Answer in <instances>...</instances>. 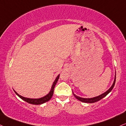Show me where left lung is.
Here are the masks:
<instances>
[{"label":"left lung","mask_w":126,"mask_h":126,"mask_svg":"<svg viewBox=\"0 0 126 126\" xmlns=\"http://www.w3.org/2000/svg\"><path fill=\"white\" fill-rule=\"evenodd\" d=\"M115 82H116V74H115V76H114V81H113V84H112V85H111V86L110 87V88L106 92H105V93L101 94L100 95L96 96V97H91V98H83V97H79V96H78L76 95L75 94H74L73 91H72V93H73V94H74V96H75L76 98H77L78 100H80V102H84V103H94V102H97V101L100 100L102 99H103V97H105V96H106V95H108V94H109L110 92L111 91V90L113 89V88H114V84H115Z\"/></svg>","instance_id":"1"}]
</instances>
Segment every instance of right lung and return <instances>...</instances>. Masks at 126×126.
I'll use <instances>...</instances> for the list:
<instances>
[{
  "label": "right lung",
  "mask_w": 126,
  "mask_h": 126,
  "mask_svg": "<svg viewBox=\"0 0 126 126\" xmlns=\"http://www.w3.org/2000/svg\"><path fill=\"white\" fill-rule=\"evenodd\" d=\"M59 78H60V74L57 76V77L56 78V79L54 80V82L52 83V86H51V90L49 92V93L47 95L45 96H43V97H41V98H38V99H32V98H27V97H23V96L20 95L19 94H18L16 92L15 90H13L14 92H15V94L17 95L20 98H21L22 100L24 101H26V102L27 103H30V104H32V105H41V104L44 103L46 102L49 101L52 97V95H53V93H54V87H55V85L57 84V81H58Z\"/></svg>",
  "instance_id": "add662e5"
}]
</instances>
